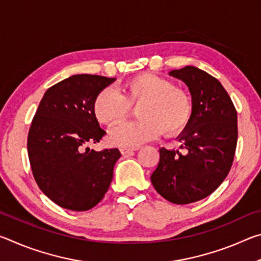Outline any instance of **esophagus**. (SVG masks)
Masks as SVG:
<instances>
[{
    "label": "esophagus",
    "instance_id": "obj_1",
    "mask_svg": "<svg viewBox=\"0 0 261 261\" xmlns=\"http://www.w3.org/2000/svg\"><path fill=\"white\" fill-rule=\"evenodd\" d=\"M135 151H136L135 148H127V147L120 148V152L122 153V155H126V154H132Z\"/></svg>",
    "mask_w": 261,
    "mask_h": 261
}]
</instances>
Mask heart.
<instances>
[{"instance_id": "obj_1", "label": "heart", "mask_w": 261, "mask_h": 261, "mask_svg": "<svg viewBox=\"0 0 261 261\" xmlns=\"http://www.w3.org/2000/svg\"><path fill=\"white\" fill-rule=\"evenodd\" d=\"M140 105V120L125 123L110 132L115 146L134 147L158 138L162 134L174 137L184 131L193 114V100L183 88L175 87L170 79L144 72L129 79L122 93L105 88L96 95L93 113L101 124L114 127L125 120L131 106Z\"/></svg>"}]
</instances>
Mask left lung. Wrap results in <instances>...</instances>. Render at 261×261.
<instances>
[{"label":"left lung","instance_id":"left-lung-1","mask_svg":"<svg viewBox=\"0 0 261 261\" xmlns=\"http://www.w3.org/2000/svg\"><path fill=\"white\" fill-rule=\"evenodd\" d=\"M169 73L188 85L193 114L178 137L184 153L160 148L151 180L165 199L185 205L210 196L227 177L237 145V112L224 87L207 72L188 65Z\"/></svg>","mask_w":261,"mask_h":261}]
</instances>
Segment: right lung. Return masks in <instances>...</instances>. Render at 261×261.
<instances>
[{"instance_id": "add662e5", "label": "right lung", "mask_w": 261, "mask_h": 261, "mask_svg": "<svg viewBox=\"0 0 261 261\" xmlns=\"http://www.w3.org/2000/svg\"><path fill=\"white\" fill-rule=\"evenodd\" d=\"M115 78L74 74L48 88L28 136L33 177L41 191L63 208L83 212L102 200L121 153L86 147L102 139L93 103Z\"/></svg>"}]
</instances>
